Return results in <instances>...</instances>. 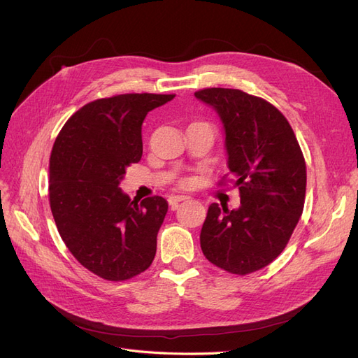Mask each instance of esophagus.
I'll return each mask as SVG.
<instances>
[{"instance_id": "1", "label": "esophagus", "mask_w": 358, "mask_h": 358, "mask_svg": "<svg viewBox=\"0 0 358 358\" xmlns=\"http://www.w3.org/2000/svg\"><path fill=\"white\" fill-rule=\"evenodd\" d=\"M188 199H189L188 196H170V197H169V204L171 206V209H175L176 206H178V203L185 201V200H188Z\"/></svg>"}]
</instances>
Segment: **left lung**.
I'll use <instances>...</instances> for the list:
<instances>
[{
    "instance_id": "1",
    "label": "left lung",
    "mask_w": 358,
    "mask_h": 358,
    "mask_svg": "<svg viewBox=\"0 0 358 358\" xmlns=\"http://www.w3.org/2000/svg\"><path fill=\"white\" fill-rule=\"evenodd\" d=\"M194 95L224 124L230 171L218 185L234 182L241 192L237 210L209 206L200 246L212 264L245 276L272 263L294 231L305 206V157L287 117L262 96L231 88Z\"/></svg>"
}]
</instances>
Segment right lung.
Listing matches in <instances>:
<instances>
[{"label":"right lung","mask_w":358,"mask_h":358,"mask_svg":"<svg viewBox=\"0 0 358 358\" xmlns=\"http://www.w3.org/2000/svg\"><path fill=\"white\" fill-rule=\"evenodd\" d=\"M175 94H121L85 104L64 124L49 161V203L61 239L94 275L121 282L152 264L169 204L119 188L143 154L148 112Z\"/></svg>","instance_id":"obj_1"}]
</instances>
